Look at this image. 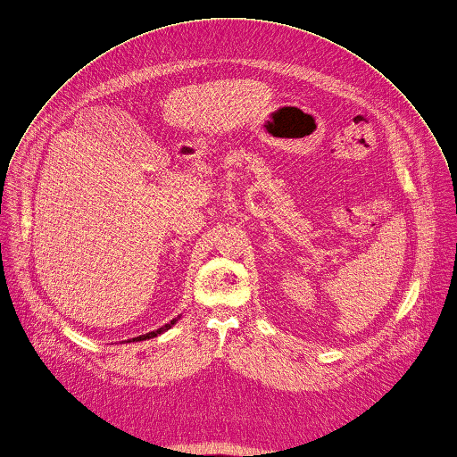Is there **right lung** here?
<instances>
[{
    "instance_id": "add662e5",
    "label": "right lung",
    "mask_w": 457,
    "mask_h": 457,
    "mask_svg": "<svg viewBox=\"0 0 457 457\" xmlns=\"http://www.w3.org/2000/svg\"><path fill=\"white\" fill-rule=\"evenodd\" d=\"M182 316V314H180ZM180 316H177V318H173L170 323H166V325H162L161 328H157V330H154V332H148V334H143V336H137V337H132V339H127V343H134V341H146V339H152V337H157V336H161V334H164L166 330H170L179 320H180Z\"/></svg>"
}]
</instances>
